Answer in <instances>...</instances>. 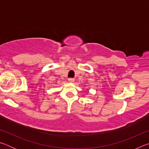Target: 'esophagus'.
I'll return each mask as SVG.
<instances>
[{
  "label": "esophagus",
  "mask_w": 149,
  "mask_h": 149,
  "mask_svg": "<svg viewBox=\"0 0 149 149\" xmlns=\"http://www.w3.org/2000/svg\"><path fill=\"white\" fill-rule=\"evenodd\" d=\"M68 81H70V82H74V78H69Z\"/></svg>",
  "instance_id": "1"
}]
</instances>
